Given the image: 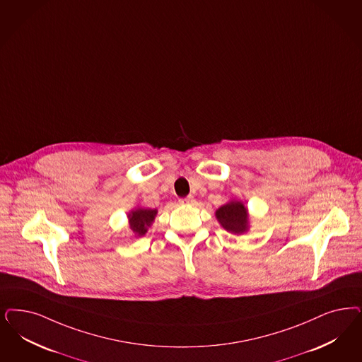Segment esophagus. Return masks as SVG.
I'll use <instances>...</instances> for the list:
<instances>
[{
  "label": "esophagus",
  "mask_w": 362,
  "mask_h": 362,
  "mask_svg": "<svg viewBox=\"0 0 362 362\" xmlns=\"http://www.w3.org/2000/svg\"><path fill=\"white\" fill-rule=\"evenodd\" d=\"M179 202H180L182 204H194L195 199H194L192 197H186V198H182Z\"/></svg>",
  "instance_id": "esophagus-1"
}]
</instances>
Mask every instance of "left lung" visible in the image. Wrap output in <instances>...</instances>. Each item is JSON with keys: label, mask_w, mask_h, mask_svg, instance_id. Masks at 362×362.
<instances>
[{"label": "left lung", "mask_w": 362, "mask_h": 362, "mask_svg": "<svg viewBox=\"0 0 362 362\" xmlns=\"http://www.w3.org/2000/svg\"><path fill=\"white\" fill-rule=\"evenodd\" d=\"M216 218L228 233L242 234L247 230V210L240 203L231 200L216 210Z\"/></svg>", "instance_id": "obj_1"}]
</instances>
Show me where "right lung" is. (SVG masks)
<instances>
[{
	"instance_id": "right-lung-1",
	"label": "right lung",
	"mask_w": 362,
	"mask_h": 362,
	"mask_svg": "<svg viewBox=\"0 0 362 362\" xmlns=\"http://www.w3.org/2000/svg\"><path fill=\"white\" fill-rule=\"evenodd\" d=\"M155 215L156 210L151 209H137L129 214V225L137 237H141L147 233V228L153 222Z\"/></svg>"
}]
</instances>
